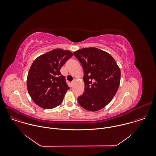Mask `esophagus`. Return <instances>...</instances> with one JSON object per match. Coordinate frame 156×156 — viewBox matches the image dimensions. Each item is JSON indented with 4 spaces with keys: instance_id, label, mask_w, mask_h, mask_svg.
I'll return each mask as SVG.
<instances>
[{
    "instance_id": "obj_1",
    "label": "esophagus",
    "mask_w": 156,
    "mask_h": 156,
    "mask_svg": "<svg viewBox=\"0 0 156 156\" xmlns=\"http://www.w3.org/2000/svg\"><path fill=\"white\" fill-rule=\"evenodd\" d=\"M74 83H75V80H73V82L71 83V87H73V85H74Z\"/></svg>"
}]
</instances>
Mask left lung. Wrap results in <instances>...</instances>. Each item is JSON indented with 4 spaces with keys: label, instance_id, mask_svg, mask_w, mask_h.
Returning <instances> with one entry per match:
<instances>
[{
    "label": "left lung",
    "instance_id": "8db88e82",
    "mask_svg": "<svg viewBox=\"0 0 156 156\" xmlns=\"http://www.w3.org/2000/svg\"><path fill=\"white\" fill-rule=\"evenodd\" d=\"M73 54L84 71L85 90L78 102L86 110L99 111L111 102L118 90L120 68L111 55L95 47L79 49Z\"/></svg>",
    "mask_w": 156,
    "mask_h": 156
}]
</instances>
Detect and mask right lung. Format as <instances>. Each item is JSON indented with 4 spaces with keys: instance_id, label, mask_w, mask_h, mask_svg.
<instances>
[{
    "instance_id": "right-lung-1",
    "label": "right lung",
    "mask_w": 156,
    "mask_h": 156,
    "mask_svg": "<svg viewBox=\"0 0 156 156\" xmlns=\"http://www.w3.org/2000/svg\"><path fill=\"white\" fill-rule=\"evenodd\" d=\"M73 55L69 50L56 48L38 56L33 62L27 74V88L38 106L49 109L62 103L69 88L60 69Z\"/></svg>"
}]
</instances>
